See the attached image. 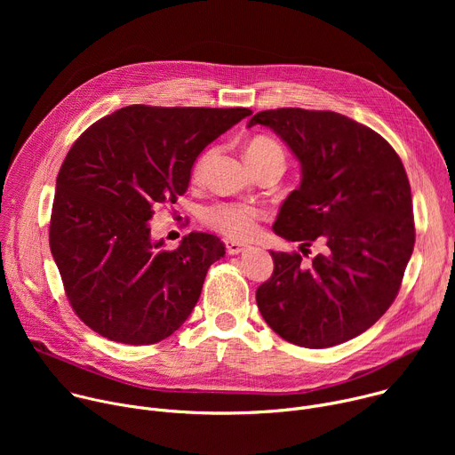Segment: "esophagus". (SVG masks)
Wrapping results in <instances>:
<instances>
[{
  "label": "esophagus",
  "instance_id": "34e87169",
  "mask_svg": "<svg viewBox=\"0 0 455 455\" xmlns=\"http://www.w3.org/2000/svg\"><path fill=\"white\" fill-rule=\"evenodd\" d=\"M225 248H227V253H230V255H237V253L244 251L246 244H241V243H237V241L227 239V241H225Z\"/></svg>",
  "mask_w": 455,
  "mask_h": 455
}]
</instances>
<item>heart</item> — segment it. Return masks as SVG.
<instances>
[{
	"instance_id": "1",
	"label": "heart",
	"mask_w": 455,
	"mask_h": 455,
	"mask_svg": "<svg viewBox=\"0 0 455 455\" xmlns=\"http://www.w3.org/2000/svg\"><path fill=\"white\" fill-rule=\"evenodd\" d=\"M212 156L214 149H207L198 158L196 165H194V176L200 178L205 172ZM246 158L251 165L267 160H279L284 164V151L270 137H255L246 149ZM202 218L207 227L228 237L246 239L257 230V225L263 218V211L251 204H214L204 209Z\"/></svg>"
}]
</instances>
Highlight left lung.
Wrapping results in <instances>:
<instances>
[{
  "mask_svg": "<svg viewBox=\"0 0 455 455\" xmlns=\"http://www.w3.org/2000/svg\"><path fill=\"white\" fill-rule=\"evenodd\" d=\"M300 162V187L284 200L274 232L302 253L272 251L274 274L255 291L257 307L284 340L322 349L347 342L388 309L414 250L405 167L383 137L335 111H259Z\"/></svg>",
  "mask_w": 455,
  "mask_h": 455,
  "instance_id": "obj_1",
  "label": "left lung"
}]
</instances>
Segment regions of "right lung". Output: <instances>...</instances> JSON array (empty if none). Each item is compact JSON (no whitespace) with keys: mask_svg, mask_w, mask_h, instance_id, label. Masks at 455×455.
<instances>
[{"mask_svg":"<svg viewBox=\"0 0 455 455\" xmlns=\"http://www.w3.org/2000/svg\"><path fill=\"white\" fill-rule=\"evenodd\" d=\"M248 115L133 104L76 140L57 174L50 250L74 311L95 333L148 346L187 320L225 246L190 232L165 250L148 221L185 194L200 153Z\"/></svg>","mask_w":455,"mask_h":455,"instance_id":"1","label":"right lung"}]
</instances>
